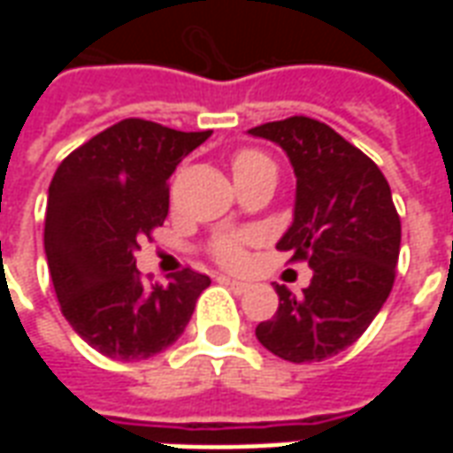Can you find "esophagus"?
Instances as JSON below:
<instances>
[{"label":"esophagus","mask_w":453,"mask_h":453,"mask_svg":"<svg viewBox=\"0 0 453 453\" xmlns=\"http://www.w3.org/2000/svg\"><path fill=\"white\" fill-rule=\"evenodd\" d=\"M223 281H226L233 291H237V294H245L247 288H250V284L247 281H240V279H230V276H223Z\"/></svg>","instance_id":"34e87169"}]
</instances>
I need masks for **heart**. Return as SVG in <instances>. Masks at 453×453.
<instances>
[{
	"instance_id": "1",
	"label": "heart",
	"mask_w": 453,
	"mask_h": 453,
	"mask_svg": "<svg viewBox=\"0 0 453 453\" xmlns=\"http://www.w3.org/2000/svg\"><path fill=\"white\" fill-rule=\"evenodd\" d=\"M233 172L237 177H250V174H257V172H276L274 162L266 157L265 152L259 150H240L233 159ZM213 257H216L220 265L235 266L242 262L245 257V237H223L213 245Z\"/></svg>"
}]
</instances>
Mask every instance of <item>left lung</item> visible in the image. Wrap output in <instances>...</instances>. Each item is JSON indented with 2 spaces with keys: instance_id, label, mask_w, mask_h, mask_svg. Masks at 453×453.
<instances>
[{
  "instance_id": "left-lung-1",
  "label": "left lung",
  "mask_w": 453,
  "mask_h": 453,
  "mask_svg": "<svg viewBox=\"0 0 453 453\" xmlns=\"http://www.w3.org/2000/svg\"><path fill=\"white\" fill-rule=\"evenodd\" d=\"M284 150L296 172L294 223L276 250L313 269L303 294L276 284L279 311L257 340L294 364L323 361L366 333L386 303L400 255V218L376 162L327 123L291 116L247 130Z\"/></svg>"
}]
</instances>
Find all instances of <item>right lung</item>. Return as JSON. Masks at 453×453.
<instances>
[{"mask_svg": "<svg viewBox=\"0 0 453 453\" xmlns=\"http://www.w3.org/2000/svg\"><path fill=\"white\" fill-rule=\"evenodd\" d=\"M211 130L126 119L70 152L48 188L43 245L65 320L104 357L138 361L179 340L211 279L194 269L148 286L140 240L165 223L169 177Z\"/></svg>", "mask_w": 453, "mask_h": 453, "instance_id": "add662e5", "label": "right lung"}]
</instances>
